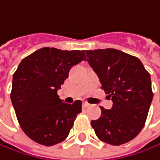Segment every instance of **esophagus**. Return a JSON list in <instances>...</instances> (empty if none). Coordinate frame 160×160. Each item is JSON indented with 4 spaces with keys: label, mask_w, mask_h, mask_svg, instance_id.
<instances>
[{
    "label": "esophagus",
    "mask_w": 160,
    "mask_h": 160,
    "mask_svg": "<svg viewBox=\"0 0 160 160\" xmlns=\"http://www.w3.org/2000/svg\"><path fill=\"white\" fill-rule=\"evenodd\" d=\"M90 105H91V104H90V103H88V102H83V107H84V108H87V107H89Z\"/></svg>",
    "instance_id": "34e87169"
}]
</instances>
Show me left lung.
Listing matches in <instances>:
<instances>
[{
    "instance_id": "1",
    "label": "left lung",
    "mask_w": 160,
    "mask_h": 160,
    "mask_svg": "<svg viewBox=\"0 0 160 160\" xmlns=\"http://www.w3.org/2000/svg\"><path fill=\"white\" fill-rule=\"evenodd\" d=\"M86 59L102 89L112 101L110 110L91 123L102 141L120 146L136 138L144 127L153 99L150 74L137 57L117 49L86 50Z\"/></svg>"
}]
</instances>
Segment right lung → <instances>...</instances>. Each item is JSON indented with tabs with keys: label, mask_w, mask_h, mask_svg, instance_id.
I'll return each instance as SVG.
<instances>
[{
	"label": "right lung",
	"mask_w": 160,
	"mask_h": 160,
	"mask_svg": "<svg viewBox=\"0 0 160 160\" xmlns=\"http://www.w3.org/2000/svg\"><path fill=\"white\" fill-rule=\"evenodd\" d=\"M85 50L43 48L24 58L12 76L11 100L24 134L46 147L65 140L77 114L80 100L63 102L58 91L74 65L85 60Z\"/></svg>",
	"instance_id": "right-lung-1"
}]
</instances>
